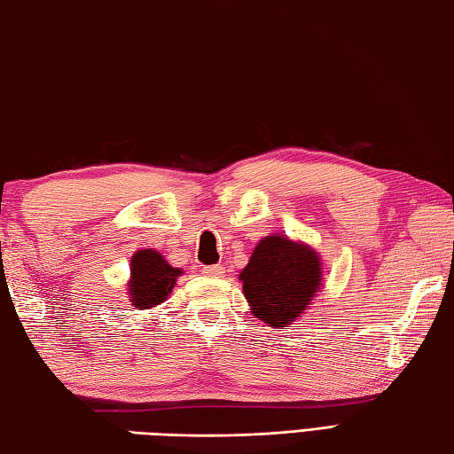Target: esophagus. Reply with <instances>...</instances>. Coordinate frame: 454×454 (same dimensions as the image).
<instances>
[{
    "mask_svg": "<svg viewBox=\"0 0 454 454\" xmlns=\"http://www.w3.org/2000/svg\"><path fill=\"white\" fill-rule=\"evenodd\" d=\"M202 273H205L207 277H220L222 273H224V267H222V265H208V267H202Z\"/></svg>",
    "mask_w": 454,
    "mask_h": 454,
    "instance_id": "34e87169",
    "label": "esophagus"
}]
</instances>
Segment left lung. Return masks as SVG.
<instances>
[{"mask_svg":"<svg viewBox=\"0 0 454 454\" xmlns=\"http://www.w3.org/2000/svg\"><path fill=\"white\" fill-rule=\"evenodd\" d=\"M239 281L252 314L286 330L320 288L322 263L310 246L291 242L286 236H267L255 246Z\"/></svg>","mask_w":454,"mask_h":454,"instance_id":"left-lung-1","label":"left lung"}]
</instances>
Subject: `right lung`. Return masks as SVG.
I'll return each mask as SVG.
<instances>
[{
  "mask_svg": "<svg viewBox=\"0 0 454 454\" xmlns=\"http://www.w3.org/2000/svg\"><path fill=\"white\" fill-rule=\"evenodd\" d=\"M181 273V269L171 267L158 249H140L130 259V302L137 310H150L161 304Z\"/></svg>",
  "mask_w": 454,
  "mask_h": 454,
  "instance_id": "obj_1",
  "label": "right lung"
}]
</instances>
